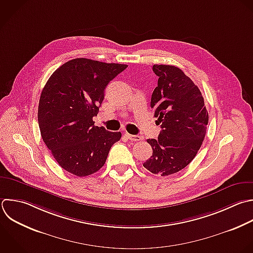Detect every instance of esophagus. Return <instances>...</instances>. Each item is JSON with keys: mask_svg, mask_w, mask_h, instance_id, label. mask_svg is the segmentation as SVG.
<instances>
[{"mask_svg": "<svg viewBox=\"0 0 253 253\" xmlns=\"http://www.w3.org/2000/svg\"><path fill=\"white\" fill-rule=\"evenodd\" d=\"M125 135H126V138H128V139L131 140V141H140V140L143 139V137L140 136V135H133V134H129V133H127V132L125 133Z\"/></svg>", "mask_w": 253, "mask_h": 253, "instance_id": "1", "label": "esophagus"}]
</instances>
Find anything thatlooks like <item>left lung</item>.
<instances>
[{
    "instance_id": "obj_1",
    "label": "left lung",
    "mask_w": 253,
    "mask_h": 253,
    "mask_svg": "<svg viewBox=\"0 0 253 253\" xmlns=\"http://www.w3.org/2000/svg\"><path fill=\"white\" fill-rule=\"evenodd\" d=\"M158 76L150 107L161 124L157 139H147L152 155L143 166L153 174L168 176L185 168L205 138L209 114L198 86L178 67H152Z\"/></svg>"
}]
</instances>
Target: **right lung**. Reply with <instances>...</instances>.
I'll return each instance as SVG.
<instances>
[{"instance_id": "1", "label": "right lung", "mask_w": 253, "mask_h": 253, "mask_svg": "<svg viewBox=\"0 0 253 253\" xmlns=\"http://www.w3.org/2000/svg\"><path fill=\"white\" fill-rule=\"evenodd\" d=\"M127 65L87 58L72 59L49 77L40 99L39 125L42 140L57 163L84 177L100 170L121 131L96 126L107 85Z\"/></svg>"}]
</instances>
